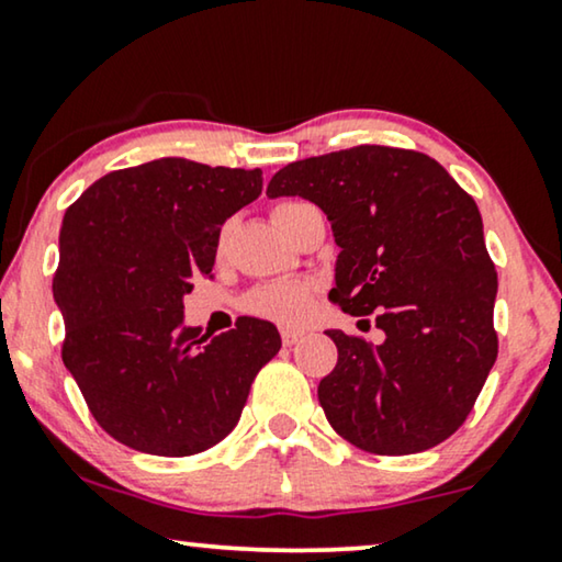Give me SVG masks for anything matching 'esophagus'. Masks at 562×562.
I'll return each mask as SVG.
<instances>
[{
	"mask_svg": "<svg viewBox=\"0 0 562 562\" xmlns=\"http://www.w3.org/2000/svg\"><path fill=\"white\" fill-rule=\"evenodd\" d=\"M302 335L304 333H299V329H281V340H283V345H286V348H291V345H296L299 340H302Z\"/></svg>",
	"mask_w": 562,
	"mask_h": 562,
	"instance_id": "esophagus-1",
	"label": "esophagus"
}]
</instances>
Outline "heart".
<instances>
[{
    "label": "heart",
    "mask_w": 562,
    "mask_h": 562,
    "mask_svg": "<svg viewBox=\"0 0 562 562\" xmlns=\"http://www.w3.org/2000/svg\"><path fill=\"white\" fill-rule=\"evenodd\" d=\"M304 202H281L276 204L273 210V220L281 222L286 220L289 212H294L296 206H302ZM227 227L220 229L217 235V252L227 250ZM314 296V286L310 281H276L268 283V286H260L258 291H252L248 296L245 306L258 317L281 322V325H296V322L304 319L306 310H310Z\"/></svg>",
    "instance_id": "b5f03b06"
}]
</instances>
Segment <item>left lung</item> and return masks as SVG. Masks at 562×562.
Instances as JSON below:
<instances>
[{"instance_id": "left-lung-1", "label": "left lung", "mask_w": 562, "mask_h": 562, "mask_svg": "<svg viewBox=\"0 0 562 562\" xmlns=\"http://www.w3.org/2000/svg\"><path fill=\"white\" fill-rule=\"evenodd\" d=\"M266 194L304 196L327 214L340 245L329 302L371 314L383 333L379 345L327 333L337 366L317 394L335 432L373 456L448 440L498 352V279L473 196L435 158L391 145L296 160Z\"/></svg>"}]
</instances>
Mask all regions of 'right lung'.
I'll list each match as a JSON object with an SVG mask.
<instances>
[{
  "mask_svg": "<svg viewBox=\"0 0 562 562\" xmlns=\"http://www.w3.org/2000/svg\"><path fill=\"white\" fill-rule=\"evenodd\" d=\"M260 189V168L160 158L102 176L66 210L53 276L60 358L91 417L127 448L164 458L210 450L281 350L263 319L240 317L217 337L183 327L191 279L212 276L222 225Z\"/></svg>",
  "mask_w": 562,
  "mask_h": 562,
  "instance_id": "add662e5",
  "label": "right lung"
}]
</instances>
